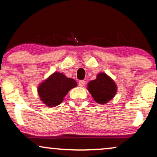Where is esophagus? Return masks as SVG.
<instances>
[{
  "label": "esophagus",
  "mask_w": 157,
  "mask_h": 157,
  "mask_svg": "<svg viewBox=\"0 0 157 157\" xmlns=\"http://www.w3.org/2000/svg\"><path fill=\"white\" fill-rule=\"evenodd\" d=\"M84 85H85V81H84L81 80V81H78V86H79L83 87Z\"/></svg>",
  "instance_id": "obj_1"
}]
</instances>
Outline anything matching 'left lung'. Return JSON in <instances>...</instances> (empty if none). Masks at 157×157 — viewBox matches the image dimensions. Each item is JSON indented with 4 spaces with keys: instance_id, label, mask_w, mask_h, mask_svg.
<instances>
[{
    "instance_id": "1",
    "label": "left lung",
    "mask_w": 157,
    "mask_h": 157,
    "mask_svg": "<svg viewBox=\"0 0 157 157\" xmlns=\"http://www.w3.org/2000/svg\"><path fill=\"white\" fill-rule=\"evenodd\" d=\"M87 89L95 101L100 104L112 99L117 91L114 81L104 73H99L95 80L89 81Z\"/></svg>"
}]
</instances>
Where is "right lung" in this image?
Segmentation results:
<instances>
[{
  "instance_id": "obj_1",
  "label": "right lung",
  "mask_w": 157,
  "mask_h": 157,
  "mask_svg": "<svg viewBox=\"0 0 157 157\" xmlns=\"http://www.w3.org/2000/svg\"><path fill=\"white\" fill-rule=\"evenodd\" d=\"M76 86L74 79L67 78L61 73L55 72L40 83L38 93L44 104L47 106L54 107L61 104L68 92Z\"/></svg>"
}]
</instances>
